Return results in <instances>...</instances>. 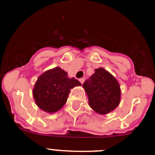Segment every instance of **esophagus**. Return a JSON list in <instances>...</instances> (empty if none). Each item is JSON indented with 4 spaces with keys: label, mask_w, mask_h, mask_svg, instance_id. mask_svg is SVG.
Segmentation results:
<instances>
[{
    "label": "esophagus",
    "mask_w": 155,
    "mask_h": 155,
    "mask_svg": "<svg viewBox=\"0 0 155 155\" xmlns=\"http://www.w3.org/2000/svg\"><path fill=\"white\" fill-rule=\"evenodd\" d=\"M79 80H80V82L81 83V84H83V83L84 82V78H80Z\"/></svg>",
    "instance_id": "obj_1"
}]
</instances>
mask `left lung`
I'll return each mask as SVG.
<instances>
[{
	"instance_id": "left-lung-1",
	"label": "left lung",
	"mask_w": 155,
	"mask_h": 155,
	"mask_svg": "<svg viewBox=\"0 0 155 155\" xmlns=\"http://www.w3.org/2000/svg\"><path fill=\"white\" fill-rule=\"evenodd\" d=\"M83 87L88 97L90 107L99 114H107L114 110L120 101L119 83L104 68L95 70V73Z\"/></svg>"
}]
</instances>
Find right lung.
Here are the masks:
<instances>
[{
	"label": "right lung",
	"instance_id": "1",
	"mask_svg": "<svg viewBox=\"0 0 155 155\" xmlns=\"http://www.w3.org/2000/svg\"><path fill=\"white\" fill-rule=\"evenodd\" d=\"M80 85V81L75 78H68L65 71L56 67L38 77L33 89V96L36 104L42 110L53 113L65 104L70 90Z\"/></svg>",
	"mask_w": 155,
	"mask_h": 155
}]
</instances>
